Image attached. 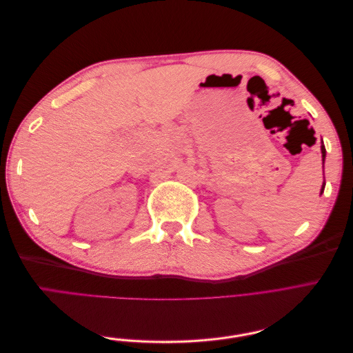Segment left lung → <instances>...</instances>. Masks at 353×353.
Returning a JSON list of instances; mask_svg holds the SVG:
<instances>
[{"mask_svg":"<svg viewBox=\"0 0 353 353\" xmlns=\"http://www.w3.org/2000/svg\"><path fill=\"white\" fill-rule=\"evenodd\" d=\"M321 153H323V163H324V160H325V147H324V144L321 145ZM324 188H325V181H324V183H323V187H321V194L324 193Z\"/></svg>","mask_w":353,"mask_h":353,"instance_id":"1","label":"left lung"}]
</instances>
